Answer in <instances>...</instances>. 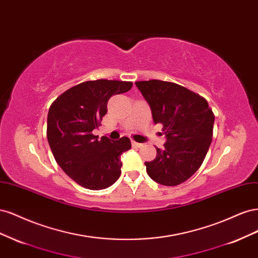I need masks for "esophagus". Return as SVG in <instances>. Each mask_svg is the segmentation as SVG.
<instances>
[{
    "instance_id": "esophagus-1",
    "label": "esophagus",
    "mask_w": 258,
    "mask_h": 258,
    "mask_svg": "<svg viewBox=\"0 0 258 258\" xmlns=\"http://www.w3.org/2000/svg\"><path fill=\"white\" fill-rule=\"evenodd\" d=\"M131 143H132V145L136 146V147H141V146H143L142 143H138V142H136V141H132Z\"/></svg>"
}]
</instances>
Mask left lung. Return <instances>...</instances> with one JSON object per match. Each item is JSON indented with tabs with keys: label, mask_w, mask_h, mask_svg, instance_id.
<instances>
[{
	"label": "left lung",
	"mask_w": 258,
	"mask_h": 258,
	"mask_svg": "<svg viewBox=\"0 0 258 258\" xmlns=\"http://www.w3.org/2000/svg\"><path fill=\"white\" fill-rule=\"evenodd\" d=\"M151 106L155 123L162 124L167 142L158 148L146 172L161 185L176 186L200 168L213 137L214 113L208 101L183 86L158 80L136 82Z\"/></svg>",
	"instance_id": "8db88e82"
}]
</instances>
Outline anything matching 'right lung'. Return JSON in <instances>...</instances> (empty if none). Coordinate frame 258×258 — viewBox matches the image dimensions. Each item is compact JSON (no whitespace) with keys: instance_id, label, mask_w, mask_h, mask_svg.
<instances>
[{"instance_id":"add662e5","label":"right lung","mask_w":258,"mask_h":258,"mask_svg":"<svg viewBox=\"0 0 258 258\" xmlns=\"http://www.w3.org/2000/svg\"><path fill=\"white\" fill-rule=\"evenodd\" d=\"M131 82L97 80L83 82L53 101L47 116V140L61 169L85 188L104 189L121 173L120 155L131 148L130 139L98 140L99 128L113 95L127 92Z\"/></svg>"}]
</instances>
